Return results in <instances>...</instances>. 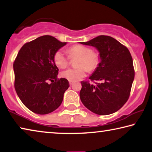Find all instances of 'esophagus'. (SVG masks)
I'll return each instance as SVG.
<instances>
[{
    "label": "esophagus",
    "instance_id": "esophagus-1",
    "mask_svg": "<svg viewBox=\"0 0 152 152\" xmlns=\"http://www.w3.org/2000/svg\"><path fill=\"white\" fill-rule=\"evenodd\" d=\"M69 84H70V85H73V81H69Z\"/></svg>",
    "mask_w": 152,
    "mask_h": 152
}]
</instances>
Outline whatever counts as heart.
Instances as JSON below:
<instances>
[{
	"instance_id": "1",
	"label": "heart",
	"mask_w": 152,
	"mask_h": 152,
	"mask_svg": "<svg viewBox=\"0 0 152 152\" xmlns=\"http://www.w3.org/2000/svg\"><path fill=\"white\" fill-rule=\"evenodd\" d=\"M69 56L62 50H58L53 55V61L59 68H65L71 58H77V68H69L61 72V76L69 81H77L86 77L87 71H93L99 66L100 56L99 53L82 45H75L68 49Z\"/></svg>"
}]
</instances>
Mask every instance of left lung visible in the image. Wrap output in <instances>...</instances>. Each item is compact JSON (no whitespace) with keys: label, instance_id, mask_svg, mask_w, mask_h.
I'll list each match as a JSON object with an SVG mask.
<instances>
[{"label":"left lung","instance_id":"left-lung-1","mask_svg":"<svg viewBox=\"0 0 152 152\" xmlns=\"http://www.w3.org/2000/svg\"><path fill=\"white\" fill-rule=\"evenodd\" d=\"M83 45L95 47L100 62L89 79L81 81L80 99L86 108L98 115L115 113L122 108L130 96L134 70L131 54L126 47L113 37L100 35Z\"/></svg>","mask_w":152,"mask_h":152}]
</instances>
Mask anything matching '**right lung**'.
<instances>
[{
  "instance_id": "add662e5",
  "label": "right lung",
  "mask_w": 152,
  "mask_h": 152,
  "mask_svg": "<svg viewBox=\"0 0 152 152\" xmlns=\"http://www.w3.org/2000/svg\"><path fill=\"white\" fill-rule=\"evenodd\" d=\"M66 44L50 35L38 37L22 47L13 62L16 92L34 113H52L62 103L69 83L66 79L57 77L59 70L53 55Z\"/></svg>"
}]
</instances>
